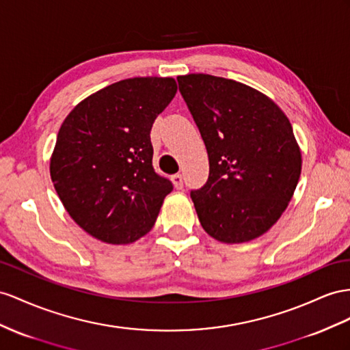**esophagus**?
Listing matches in <instances>:
<instances>
[{"instance_id": "obj_1", "label": "esophagus", "mask_w": 350, "mask_h": 350, "mask_svg": "<svg viewBox=\"0 0 350 350\" xmlns=\"http://www.w3.org/2000/svg\"><path fill=\"white\" fill-rule=\"evenodd\" d=\"M172 180H173V185H174V187L176 189H182L183 187V177H182V174H174L173 177H172Z\"/></svg>"}]
</instances>
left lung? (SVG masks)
I'll use <instances>...</instances> for the list:
<instances>
[{"label": "left lung", "instance_id": "8db88e82", "mask_svg": "<svg viewBox=\"0 0 350 350\" xmlns=\"http://www.w3.org/2000/svg\"><path fill=\"white\" fill-rule=\"evenodd\" d=\"M177 81L208 154V180L191 191L201 226L226 244L263 235L285 211L301 172L288 118L234 79L189 74Z\"/></svg>", "mask_w": 350, "mask_h": 350}]
</instances>
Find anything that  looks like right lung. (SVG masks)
I'll list each match as a JSON object with an SVG mask.
<instances>
[{"mask_svg":"<svg viewBox=\"0 0 350 350\" xmlns=\"http://www.w3.org/2000/svg\"><path fill=\"white\" fill-rule=\"evenodd\" d=\"M173 78L122 79L78 103L59 130L50 176L69 216L107 244L152 229L168 178L152 165V124L176 96Z\"/></svg>","mask_w":350,"mask_h":350,"instance_id":"add662e5","label":"right lung"}]
</instances>
